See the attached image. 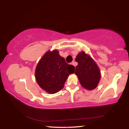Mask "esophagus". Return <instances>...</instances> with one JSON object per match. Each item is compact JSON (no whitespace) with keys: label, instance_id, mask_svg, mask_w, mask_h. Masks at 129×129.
<instances>
[{"label":"esophagus","instance_id":"esophagus-1","mask_svg":"<svg viewBox=\"0 0 129 129\" xmlns=\"http://www.w3.org/2000/svg\"><path fill=\"white\" fill-rule=\"evenodd\" d=\"M71 64H72V65H73V66L75 67H76V63H75V61H72V62Z\"/></svg>","mask_w":129,"mask_h":129}]
</instances>
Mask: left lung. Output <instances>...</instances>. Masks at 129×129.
Segmentation results:
<instances>
[{
  "mask_svg": "<svg viewBox=\"0 0 129 129\" xmlns=\"http://www.w3.org/2000/svg\"><path fill=\"white\" fill-rule=\"evenodd\" d=\"M76 61L78 65L75 73L77 76L81 85L89 90L95 89L99 84L101 73L94 61L82 51L76 56Z\"/></svg>",
  "mask_w": 129,
  "mask_h": 129,
  "instance_id": "1",
  "label": "left lung"
}]
</instances>
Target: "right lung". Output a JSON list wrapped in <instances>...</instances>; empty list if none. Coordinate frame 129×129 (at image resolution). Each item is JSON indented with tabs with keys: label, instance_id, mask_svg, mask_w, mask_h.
Segmentation results:
<instances>
[{
	"label": "right lung",
	"instance_id": "obj_1",
	"mask_svg": "<svg viewBox=\"0 0 129 129\" xmlns=\"http://www.w3.org/2000/svg\"><path fill=\"white\" fill-rule=\"evenodd\" d=\"M74 72L75 67L67 63L57 50H54L47 52L39 61L35 78L41 88L49 94H54L64 88L68 76Z\"/></svg>",
	"mask_w": 129,
	"mask_h": 129
}]
</instances>
